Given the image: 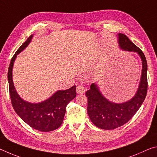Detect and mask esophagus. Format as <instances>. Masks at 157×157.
<instances>
[{"label": "esophagus", "mask_w": 157, "mask_h": 157, "mask_svg": "<svg viewBox=\"0 0 157 157\" xmlns=\"http://www.w3.org/2000/svg\"><path fill=\"white\" fill-rule=\"evenodd\" d=\"M76 92L78 94H82L85 92V89L83 86L82 85H79L76 88Z\"/></svg>", "instance_id": "esophagus-1"}]
</instances>
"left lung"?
Segmentation results:
<instances>
[{"label": "left lung", "mask_w": 157, "mask_h": 157, "mask_svg": "<svg viewBox=\"0 0 157 157\" xmlns=\"http://www.w3.org/2000/svg\"><path fill=\"white\" fill-rule=\"evenodd\" d=\"M118 43L121 50L139 55L142 61V72L136 94L126 102L116 103L109 100L95 83L91 84L90 89L86 92L90 120L98 128L107 130L114 129L127 123L139 109L147 91V64L145 55L123 34H118Z\"/></svg>", "instance_id": "8db88e82"}]
</instances>
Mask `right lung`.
Returning a JSON list of instances; mask_svg holds the SVG:
<instances>
[{
    "label": "right lung",
    "mask_w": 157,
    "mask_h": 157,
    "mask_svg": "<svg viewBox=\"0 0 157 157\" xmlns=\"http://www.w3.org/2000/svg\"><path fill=\"white\" fill-rule=\"evenodd\" d=\"M33 34L23 44L12 58L7 73L10 95L16 113L33 129L41 132H51L62 124L69 102L76 97V86L66 90H58L46 100L38 103L27 102L20 97L16 90L12 79V69L17 55L32 41Z\"/></svg>",
    "instance_id": "obj_1"
}]
</instances>
